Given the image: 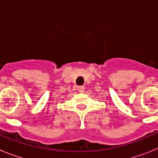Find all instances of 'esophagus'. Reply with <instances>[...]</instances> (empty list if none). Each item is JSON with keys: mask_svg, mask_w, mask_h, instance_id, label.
<instances>
[{"mask_svg": "<svg viewBox=\"0 0 158 158\" xmlns=\"http://www.w3.org/2000/svg\"><path fill=\"white\" fill-rule=\"evenodd\" d=\"M77 90L80 93H83L84 92H85V87H84V86H79V87L77 88Z\"/></svg>", "mask_w": 158, "mask_h": 158, "instance_id": "1", "label": "esophagus"}]
</instances>
